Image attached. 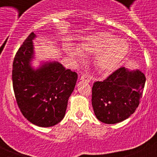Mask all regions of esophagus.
<instances>
[{"label": "esophagus", "mask_w": 157, "mask_h": 157, "mask_svg": "<svg viewBox=\"0 0 157 157\" xmlns=\"http://www.w3.org/2000/svg\"><path fill=\"white\" fill-rule=\"evenodd\" d=\"M80 80H82V81L87 82H90L91 80V78H90V76L87 75H82L81 76V78H80Z\"/></svg>", "instance_id": "esophagus-1"}]
</instances>
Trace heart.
I'll list each match as a JSON object with an SVG mask.
<instances>
[{"label":"heart","mask_w":157,"mask_h":157,"mask_svg":"<svg viewBox=\"0 0 157 157\" xmlns=\"http://www.w3.org/2000/svg\"><path fill=\"white\" fill-rule=\"evenodd\" d=\"M81 51L87 53H95L96 64L104 71L116 70L124 60L130 48L125 39L116 37L109 32H98L83 39L80 45ZM69 54L76 59H81L82 56L79 51L70 48Z\"/></svg>","instance_id":"heart-1"}]
</instances>
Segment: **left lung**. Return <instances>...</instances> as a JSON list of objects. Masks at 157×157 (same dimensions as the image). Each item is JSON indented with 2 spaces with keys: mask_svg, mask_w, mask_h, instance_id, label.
<instances>
[{
  "mask_svg": "<svg viewBox=\"0 0 157 157\" xmlns=\"http://www.w3.org/2000/svg\"><path fill=\"white\" fill-rule=\"evenodd\" d=\"M145 83L141 71H129L121 67L92 88V105L96 117L102 123L114 124L135 112Z\"/></svg>",
  "mask_w": 157,
  "mask_h": 157,
  "instance_id": "1",
  "label": "left lung"
}]
</instances>
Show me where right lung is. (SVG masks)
I'll return each mask as SVG.
<instances>
[{
	"instance_id": "1",
	"label": "right lung",
	"mask_w": 157,
	"mask_h": 157,
	"mask_svg": "<svg viewBox=\"0 0 157 157\" xmlns=\"http://www.w3.org/2000/svg\"><path fill=\"white\" fill-rule=\"evenodd\" d=\"M32 32L19 47L12 64V85L20 112L38 127L56 125L65 116L67 101L74 90L78 75L58 62L46 63L34 71Z\"/></svg>"
}]
</instances>
